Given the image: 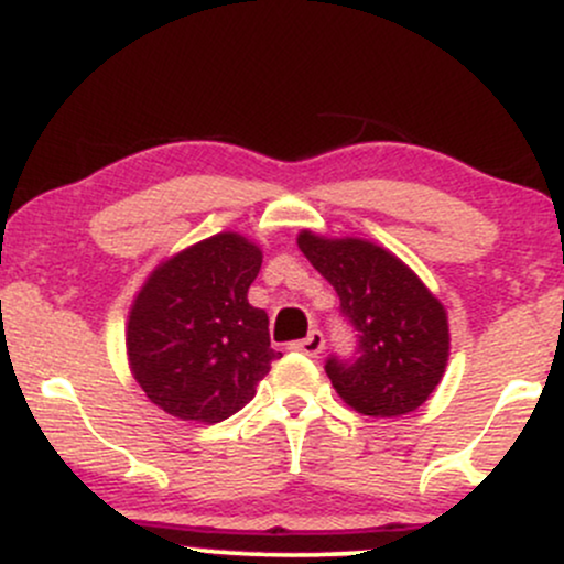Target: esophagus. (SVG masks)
<instances>
[{"label":"esophagus","instance_id":"esophagus-1","mask_svg":"<svg viewBox=\"0 0 564 564\" xmlns=\"http://www.w3.org/2000/svg\"><path fill=\"white\" fill-rule=\"evenodd\" d=\"M322 346H325V338H322V333L319 330H312V333L306 335V338L295 340V344L290 346V349L306 354V357H316V354L322 351Z\"/></svg>","mask_w":564,"mask_h":564}]
</instances>
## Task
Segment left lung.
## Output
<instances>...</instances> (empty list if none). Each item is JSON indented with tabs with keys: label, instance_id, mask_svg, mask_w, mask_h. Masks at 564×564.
<instances>
[{
	"label": "left lung",
	"instance_id": "8db88e82",
	"mask_svg": "<svg viewBox=\"0 0 564 564\" xmlns=\"http://www.w3.org/2000/svg\"><path fill=\"white\" fill-rule=\"evenodd\" d=\"M299 248L333 284L338 312L354 330L349 357L325 359L340 400L376 419L421 408L440 383L451 349L442 303L378 245L303 231Z\"/></svg>",
	"mask_w": 564,
	"mask_h": 564
}]
</instances>
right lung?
Instances as JSON below:
<instances>
[{"instance_id":"add662e5","label":"right lung","mask_w":564,"mask_h":564,"mask_svg":"<svg viewBox=\"0 0 564 564\" xmlns=\"http://www.w3.org/2000/svg\"><path fill=\"white\" fill-rule=\"evenodd\" d=\"M261 250L239 234H215L162 263L128 322L135 381L183 421L218 423L242 410L271 362L269 316L248 303Z\"/></svg>"}]
</instances>
